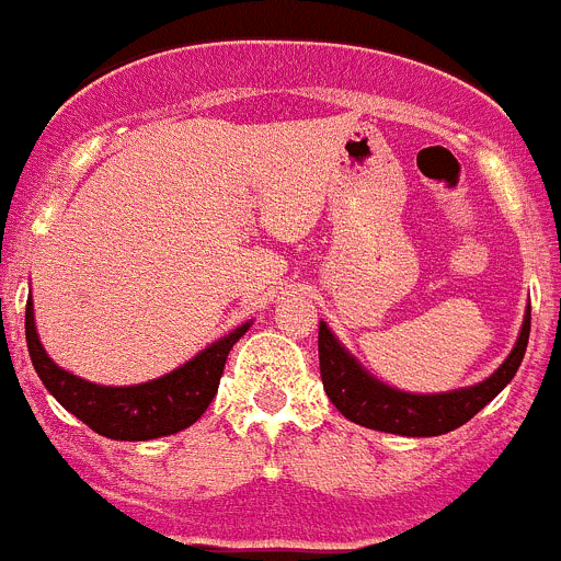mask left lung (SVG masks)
<instances>
[{
    "mask_svg": "<svg viewBox=\"0 0 561 561\" xmlns=\"http://www.w3.org/2000/svg\"><path fill=\"white\" fill-rule=\"evenodd\" d=\"M528 334H531V306L525 311L517 345L489 379L478 381L472 388L421 396L396 390L370 376L342 348V342L331 334L329 325L320 323V336H317L320 376H323V388L331 404L354 424L381 430V433L410 435V438H430V435H444L463 427L466 421L474 419L514 379L528 348Z\"/></svg>",
    "mask_w": 561,
    "mask_h": 561,
    "instance_id": "obj_1",
    "label": "left lung"
}]
</instances>
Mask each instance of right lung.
I'll return each instance as SVG.
<instances>
[{
    "instance_id": "add662e5",
    "label": "right lung",
    "mask_w": 561,
    "mask_h": 561,
    "mask_svg": "<svg viewBox=\"0 0 561 561\" xmlns=\"http://www.w3.org/2000/svg\"><path fill=\"white\" fill-rule=\"evenodd\" d=\"M250 323L238 325L230 334L207 345L202 354L185 362L182 368L160 376V379L131 385V388H106L72 376L58 368L42 348L36 334L33 300L24 309V336L38 379L44 388L56 396L64 410L81 419L87 427L112 440H151L162 435H173L199 421L207 404L219 390V379L225 374V362L230 348L247 334Z\"/></svg>"
}]
</instances>
